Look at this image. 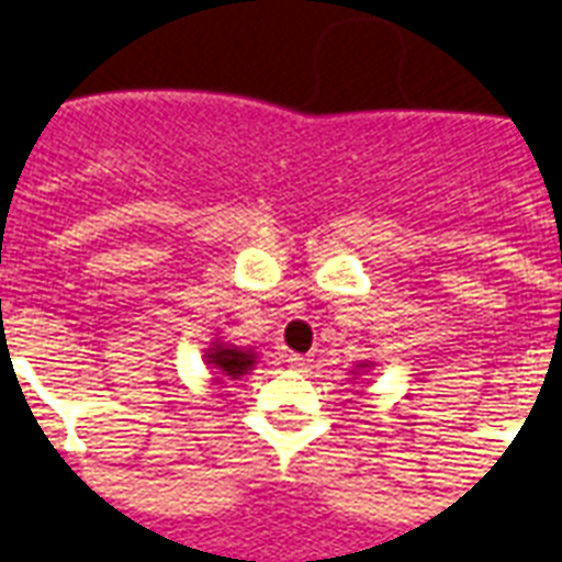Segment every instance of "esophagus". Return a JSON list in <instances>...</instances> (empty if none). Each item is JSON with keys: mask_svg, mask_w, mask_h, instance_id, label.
I'll use <instances>...</instances> for the list:
<instances>
[{"mask_svg": "<svg viewBox=\"0 0 562 562\" xmlns=\"http://www.w3.org/2000/svg\"><path fill=\"white\" fill-rule=\"evenodd\" d=\"M285 363H289L291 369H296V372H303V369L312 363V358H308V355H289V358H285Z\"/></svg>", "mask_w": 562, "mask_h": 562, "instance_id": "34e87169", "label": "esophagus"}]
</instances>
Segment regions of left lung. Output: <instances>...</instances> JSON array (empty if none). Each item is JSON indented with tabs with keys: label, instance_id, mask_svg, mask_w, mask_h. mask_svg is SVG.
Returning <instances> with one entry per match:
<instances>
[{
	"label": "left lung",
	"instance_id": "left-lung-1",
	"mask_svg": "<svg viewBox=\"0 0 562 562\" xmlns=\"http://www.w3.org/2000/svg\"><path fill=\"white\" fill-rule=\"evenodd\" d=\"M375 367V363H372V360H363V363H355V369H352V381L358 375H363V372H369V369Z\"/></svg>",
	"mask_w": 562,
	"mask_h": 562
}]
</instances>
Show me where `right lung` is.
Segmentation results:
<instances>
[{
	"label": "right lung",
	"mask_w": 562,
	"mask_h": 562,
	"mask_svg": "<svg viewBox=\"0 0 562 562\" xmlns=\"http://www.w3.org/2000/svg\"><path fill=\"white\" fill-rule=\"evenodd\" d=\"M257 358V349L227 344L225 337H213V344L204 352V363L213 375L210 381L218 386H225L227 381H241V375H250V369L259 363Z\"/></svg>",
	"instance_id": "1"
}]
</instances>
